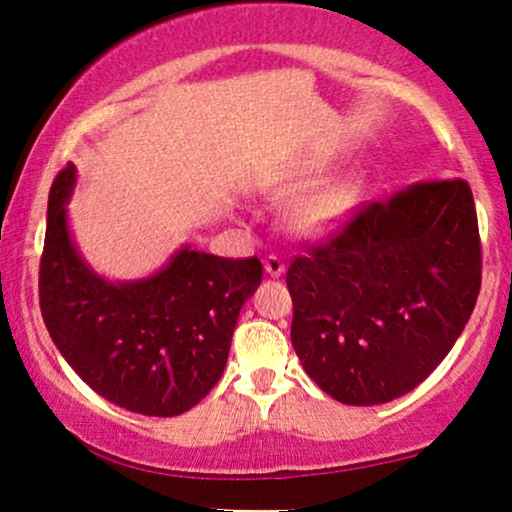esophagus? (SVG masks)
Instances as JSON below:
<instances>
[{"label": "esophagus", "mask_w": 512, "mask_h": 512, "mask_svg": "<svg viewBox=\"0 0 512 512\" xmlns=\"http://www.w3.org/2000/svg\"><path fill=\"white\" fill-rule=\"evenodd\" d=\"M262 264H264V272H267L269 276H274V279H279V276L284 274V262H281L276 255H267Z\"/></svg>", "instance_id": "esophagus-1"}]
</instances>
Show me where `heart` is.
<instances>
[{
  "instance_id": "b5f03b06",
  "label": "heart",
  "mask_w": 512,
  "mask_h": 512,
  "mask_svg": "<svg viewBox=\"0 0 512 512\" xmlns=\"http://www.w3.org/2000/svg\"><path fill=\"white\" fill-rule=\"evenodd\" d=\"M330 163L325 158H310L291 168L276 190L281 195H298L289 209V226L296 236L305 240H325L334 236L351 216L356 202L354 180L344 175L322 180Z\"/></svg>"
}]
</instances>
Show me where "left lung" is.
<instances>
[{
  "mask_svg": "<svg viewBox=\"0 0 512 512\" xmlns=\"http://www.w3.org/2000/svg\"><path fill=\"white\" fill-rule=\"evenodd\" d=\"M291 344L320 390L373 407L424 383L481 286L477 209L464 180L419 182L296 257Z\"/></svg>",
  "mask_w": 512,
  "mask_h": 512,
  "instance_id": "obj_1",
  "label": "left lung"
}]
</instances>
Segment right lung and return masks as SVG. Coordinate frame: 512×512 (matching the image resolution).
I'll list each match as a JSON object with an SVG mask.
<instances>
[{
    "instance_id": "1",
    "label": "right lung",
    "mask_w": 512,
    "mask_h": 512,
    "mask_svg": "<svg viewBox=\"0 0 512 512\" xmlns=\"http://www.w3.org/2000/svg\"><path fill=\"white\" fill-rule=\"evenodd\" d=\"M76 166L52 182L40 310L64 361L98 395L144 416H178L219 383L240 308L262 264L182 245L142 279L98 274L69 226Z\"/></svg>"
}]
</instances>
